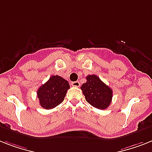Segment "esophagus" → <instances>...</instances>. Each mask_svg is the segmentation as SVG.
Returning a JSON list of instances; mask_svg holds the SVG:
<instances>
[{
	"mask_svg": "<svg viewBox=\"0 0 152 152\" xmlns=\"http://www.w3.org/2000/svg\"><path fill=\"white\" fill-rule=\"evenodd\" d=\"M71 85L74 86V87H79L80 86V82L79 81H73V82H71Z\"/></svg>",
	"mask_w": 152,
	"mask_h": 152,
	"instance_id": "obj_1",
	"label": "esophagus"
}]
</instances>
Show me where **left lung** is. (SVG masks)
<instances>
[{"label":"left lung","instance_id":"1","mask_svg":"<svg viewBox=\"0 0 152 152\" xmlns=\"http://www.w3.org/2000/svg\"><path fill=\"white\" fill-rule=\"evenodd\" d=\"M87 81L81 85L85 100L99 110H106L112 101L113 90L102 82L97 75H88Z\"/></svg>","mask_w":152,"mask_h":152}]
</instances>
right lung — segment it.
I'll return each instance as SVG.
<instances>
[{
    "label": "right lung",
    "instance_id": "right-lung-1",
    "mask_svg": "<svg viewBox=\"0 0 152 152\" xmlns=\"http://www.w3.org/2000/svg\"><path fill=\"white\" fill-rule=\"evenodd\" d=\"M69 88L67 80L58 75H53L37 91L40 106L46 110L53 109L64 101Z\"/></svg>",
    "mask_w": 152,
    "mask_h": 152
}]
</instances>
